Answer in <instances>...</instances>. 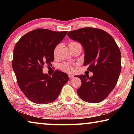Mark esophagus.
Listing matches in <instances>:
<instances>
[{"instance_id":"34e87169","label":"esophagus","mask_w":134,"mask_h":134,"mask_svg":"<svg viewBox=\"0 0 134 134\" xmlns=\"http://www.w3.org/2000/svg\"><path fill=\"white\" fill-rule=\"evenodd\" d=\"M69 77L70 79H72L74 77V75H72V74H69Z\"/></svg>"}]
</instances>
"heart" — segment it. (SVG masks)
I'll use <instances>...</instances> for the list:
<instances>
[{
  "mask_svg": "<svg viewBox=\"0 0 134 134\" xmlns=\"http://www.w3.org/2000/svg\"><path fill=\"white\" fill-rule=\"evenodd\" d=\"M77 44H80L79 42L76 41H72L69 43V45H77ZM61 69L63 71L65 72H70L74 71L77 68L76 64H69V63H63V64L60 65Z\"/></svg>",
  "mask_w": 134,
  "mask_h": 134,
  "instance_id": "b5f03b06",
  "label": "heart"
}]
</instances>
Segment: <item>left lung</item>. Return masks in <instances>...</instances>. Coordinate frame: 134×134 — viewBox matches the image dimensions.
<instances>
[{
    "label": "left lung",
    "mask_w": 134,
    "mask_h": 134,
    "mask_svg": "<svg viewBox=\"0 0 134 134\" xmlns=\"http://www.w3.org/2000/svg\"><path fill=\"white\" fill-rule=\"evenodd\" d=\"M68 36L82 45L84 65L93 76H77L81 81L79 96L89 103L103 101L112 91L121 71V54L115 40L102 29L86 27L70 31Z\"/></svg>",
    "instance_id": "1"
}]
</instances>
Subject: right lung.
<instances>
[{
    "label": "right lung",
    "instance_id": "right-lung-1",
    "mask_svg": "<svg viewBox=\"0 0 134 134\" xmlns=\"http://www.w3.org/2000/svg\"><path fill=\"white\" fill-rule=\"evenodd\" d=\"M67 33L47 29H34L22 37L15 45L13 70L19 88L34 103L53 102L69 80L67 74L58 70L52 76L42 72L44 65H51L54 49Z\"/></svg>",
    "mask_w": 134,
    "mask_h": 134
}]
</instances>
